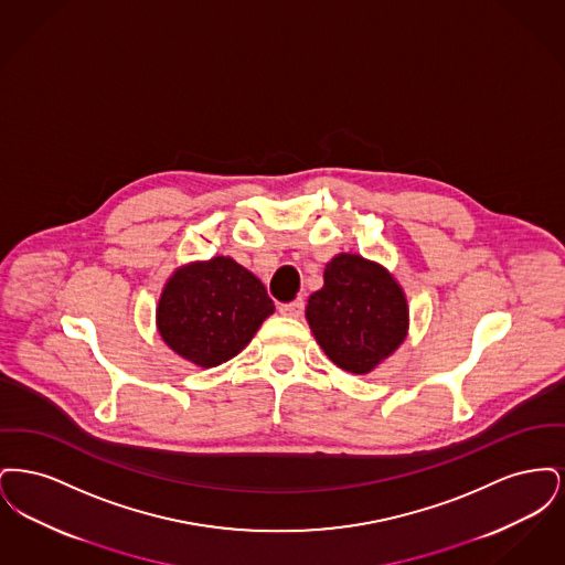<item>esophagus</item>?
<instances>
[{
  "mask_svg": "<svg viewBox=\"0 0 565 565\" xmlns=\"http://www.w3.org/2000/svg\"><path fill=\"white\" fill-rule=\"evenodd\" d=\"M302 309H305L302 300H295V302L281 305V307H279V313L286 316V318H300V316H302Z\"/></svg>",
  "mask_w": 565,
  "mask_h": 565,
  "instance_id": "34e87169",
  "label": "esophagus"
}]
</instances>
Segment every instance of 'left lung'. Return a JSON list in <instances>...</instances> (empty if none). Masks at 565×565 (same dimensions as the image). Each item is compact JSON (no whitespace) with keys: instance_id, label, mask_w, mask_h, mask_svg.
I'll list each match as a JSON object with an SVG mask.
<instances>
[{"instance_id":"left-lung-1","label":"left lung","mask_w":565,"mask_h":565,"mask_svg":"<svg viewBox=\"0 0 565 565\" xmlns=\"http://www.w3.org/2000/svg\"><path fill=\"white\" fill-rule=\"evenodd\" d=\"M305 318L330 362L351 375L373 373L408 334L403 286L383 265L350 252L326 265Z\"/></svg>"}]
</instances>
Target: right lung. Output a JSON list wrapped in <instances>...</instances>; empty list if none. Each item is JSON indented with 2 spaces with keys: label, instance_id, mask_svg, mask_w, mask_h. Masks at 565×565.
Wrapping results in <instances>:
<instances>
[{
  "label": "right lung",
  "instance_id": "add662e5",
  "mask_svg": "<svg viewBox=\"0 0 565 565\" xmlns=\"http://www.w3.org/2000/svg\"><path fill=\"white\" fill-rule=\"evenodd\" d=\"M275 311L263 281L231 256L171 273L157 307L164 345L199 369L235 358Z\"/></svg>",
  "mask_w": 565,
  "mask_h": 565
}]
</instances>
